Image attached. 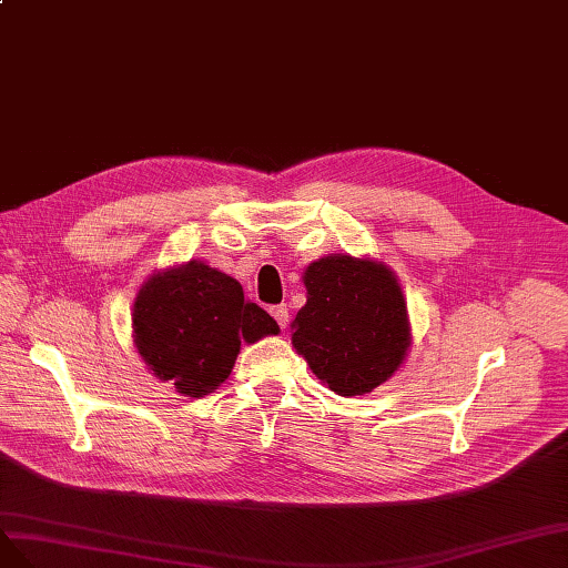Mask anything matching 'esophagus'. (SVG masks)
I'll use <instances>...</instances> for the list:
<instances>
[{"instance_id": "obj_1", "label": "esophagus", "mask_w": 568, "mask_h": 568, "mask_svg": "<svg viewBox=\"0 0 568 568\" xmlns=\"http://www.w3.org/2000/svg\"><path fill=\"white\" fill-rule=\"evenodd\" d=\"M271 314H273L275 321H278V326L285 331V326H287V306H285V304L271 306Z\"/></svg>"}]
</instances>
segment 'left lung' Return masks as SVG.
Masks as SVG:
<instances>
[{"mask_svg":"<svg viewBox=\"0 0 568 568\" xmlns=\"http://www.w3.org/2000/svg\"><path fill=\"white\" fill-rule=\"evenodd\" d=\"M306 304L293 347L339 397L374 393L412 347V323L397 275L371 256L328 254L304 268Z\"/></svg>","mask_w":568,"mask_h":568,"instance_id":"8db88e82","label":"left lung"}]
</instances>
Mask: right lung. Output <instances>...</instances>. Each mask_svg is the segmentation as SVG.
I'll return each instance as SVG.
<instances>
[{
	"instance_id": "add662e5",
	"label": "right lung",
	"mask_w": 568,
	"mask_h": 568,
	"mask_svg": "<svg viewBox=\"0 0 568 568\" xmlns=\"http://www.w3.org/2000/svg\"><path fill=\"white\" fill-rule=\"evenodd\" d=\"M278 333V323L245 300L233 275L197 258L152 273L133 304L138 354L159 381L185 397L219 390L242 343Z\"/></svg>"
}]
</instances>
